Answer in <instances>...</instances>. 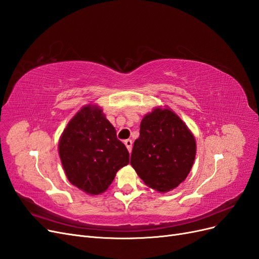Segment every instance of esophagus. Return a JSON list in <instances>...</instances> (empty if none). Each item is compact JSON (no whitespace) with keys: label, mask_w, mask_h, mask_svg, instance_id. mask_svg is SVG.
<instances>
[{"label":"esophagus","mask_w":259,"mask_h":259,"mask_svg":"<svg viewBox=\"0 0 259 259\" xmlns=\"http://www.w3.org/2000/svg\"><path fill=\"white\" fill-rule=\"evenodd\" d=\"M124 145L126 146V148H127V150H128V152L131 153V152H132V148H133V141H132L131 139H126L125 141H124Z\"/></svg>","instance_id":"esophagus-1"}]
</instances>
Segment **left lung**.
Returning a JSON list of instances; mask_svg holds the SVG:
<instances>
[{
	"label": "left lung",
	"mask_w": 259,
	"mask_h": 259,
	"mask_svg": "<svg viewBox=\"0 0 259 259\" xmlns=\"http://www.w3.org/2000/svg\"><path fill=\"white\" fill-rule=\"evenodd\" d=\"M195 156L194 135L168 107H156L141 120L131 165L151 189L162 193L176 189L190 174Z\"/></svg>",
	"instance_id": "1"
}]
</instances>
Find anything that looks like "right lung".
I'll list each match as a JSON object with an SVG mask.
<instances>
[{"instance_id": "obj_1", "label": "right lung", "mask_w": 259, "mask_h": 259, "mask_svg": "<svg viewBox=\"0 0 259 259\" xmlns=\"http://www.w3.org/2000/svg\"><path fill=\"white\" fill-rule=\"evenodd\" d=\"M59 155L68 181L90 195L104 193L130 162L115 128L101 107L91 104L68 122L59 141Z\"/></svg>"}]
</instances>
